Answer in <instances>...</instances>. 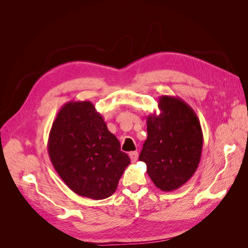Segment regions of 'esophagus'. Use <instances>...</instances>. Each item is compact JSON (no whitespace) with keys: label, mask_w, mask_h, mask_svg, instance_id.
Instances as JSON below:
<instances>
[{"label":"esophagus","mask_w":248,"mask_h":248,"mask_svg":"<svg viewBox=\"0 0 248 248\" xmlns=\"http://www.w3.org/2000/svg\"><path fill=\"white\" fill-rule=\"evenodd\" d=\"M129 156H130V159H131V161H132V162H136V161L138 160V158H139V153H138L137 151L130 152Z\"/></svg>","instance_id":"esophagus-1"}]
</instances>
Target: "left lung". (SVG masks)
I'll use <instances>...</instances> for the list:
<instances>
[{"label": "left lung", "instance_id": "1", "mask_svg": "<svg viewBox=\"0 0 248 248\" xmlns=\"http://www.w3.org/2000/svg\"><path fill=\"white\" fill-rule=\"evenodd\" d=\"M160 114L147 117L148 138L139 159L157 188L172 191L196 172L202 149V131L194 110L179 97L158 99Z\"/></svg>", "mask_w": 248, "mask_h": 248}]
</instances>
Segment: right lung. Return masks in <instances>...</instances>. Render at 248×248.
<instances>
[{
    "label": "right lung",
    "instance_id": "right-lung-1",
    "mask_svg": "<svg viewBox=\"0 0 248 248\" xmlns=\"http://www.w3.org/2000/svg\"><path fill=\"white\" fill-rule=\"evenodd\" d=\"M58 175L80 197L103 200L117 189L130 158L108 131L91 101H69L60 108L47 141Z\"/></svg>",
    "mask_w": 248,
    "mask_h": 248
}]
</instances>
